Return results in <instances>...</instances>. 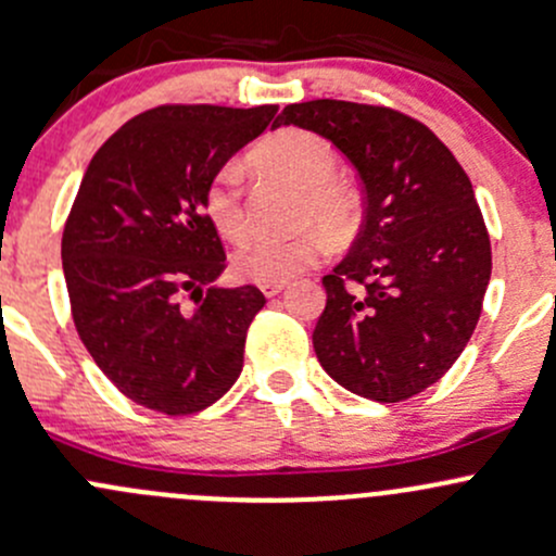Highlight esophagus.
Wrapping results in <instances>:
<instances>
[{"mask_svg": "<svg viewBox=\"0 0 556 556\" xmlns=\"http://www.w3.org/2000/svg\"><path fill=\"white\" fill-rule=\"evenodd\" d=\"M285 288H288V285H285V282H266V285H261V293L266 295V298H274V295L282 293Z\"/></svg>", "mask_w": 556, "mask_h": 556, "instance_id": "obj_1", "label": "esophagus"}]
</instances>
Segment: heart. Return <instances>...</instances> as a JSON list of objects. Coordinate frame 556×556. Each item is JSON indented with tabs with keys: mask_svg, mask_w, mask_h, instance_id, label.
Wrapping results in <instances>:
<instances>
[{
	"mask_svg": "<svg viewBox=\"0 0 556 556\" xmlns=\"http://www.w3.org/2000/svg\"><path fill=\"white\" fill-rule=\"evenodd\" d=\"M261 170L279 175L301 186L298 224H317L290 237H255L233 253V271L248 282H290L306 268L317 266L327 253V237H349L359 224V197L338 178L341 160L332 143L308 130H282L263 140L253 151ZM204 213L231 242L248 237L250 215L244 204L242 170L233 162L213 173L204 189ZM323 225L321 230L318 226Z\"/></svg>",
	"mask_w": 556,
	"mask_h": 556,
	"instance_id": "1",
	"label": "heart"
}]
</instances>
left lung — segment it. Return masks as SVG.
<instances>
[{
  "label": "left lung",
  "mask_w": 556,
  "mask_h": 556,
  "mask_svg": "<svg viewBox=\"0 0 556 556\" xmlns=\"http://www.w3.org/2000/svg\"><path fill=\"white\" fill-rule=\"evenodd\" d=\"M274 125L330 140L365 189V224L323 277L319 365L365 400H410L453 367L482 314L493 255L469 175L394 109L323 98L290 103Z\"/></svg>",
  "instance_id": "1"
}]
</instances>
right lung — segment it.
<instances>
[{"instance_id":"right-lung-1","label":"right lung","mask_w":556,"mask_h":556,"mask_svg":"<svg viewBox=\"0 0 556 556\" xmlns=\"http://www.w3.org/2000/svg\"><path fill=\"white\" fill-rule=\"evenodd\" d=\"M277 109H149L87 165L61 242L72 317L109 381L149 410L200 413L242 372L266 298L253 285H213L226 253L204 189ZM184 292L198 298L191 313L179 306Z\"/></svg>"}]
</instances>
